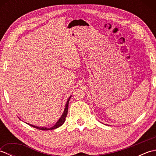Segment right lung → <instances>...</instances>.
<instances>
[{"label": "right lung", "mask_w": 156, "mask_h": 156, "mask_svg": "<svg viewBox=\"0 0 156 156\" xmlns=\"http://www.w3.org/2000/svg\"><path fill=\"white\" fill-rule=\"evenodd\" d=\"M72 96H70V97H69V98L68 99L67 101V102H66V107H65V109L64 111V112H63V114L62 115L61 117L59 118V120L57 121V122L53 126V127H50V128H47V127H37V126H35V125H31L29 123H27L28 125H29L30 126H31V127H34V128H36V129H39V130H44V131H47V130H52V129H55L56 128H58L59 127H60V126H62L63 124H64V122H65V120H66V117L67 116V114H68V104H69V99H70Z\"/></svg>", "instance_id": "obj_1"}]
</instances>
